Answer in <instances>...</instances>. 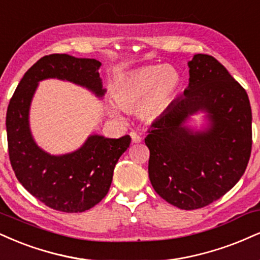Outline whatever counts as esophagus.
I'll list each match as a JSON object with an SVG mask.
<instances>
[{
	"mask_svg": "<svg viewBox=\"0 0 260 260\" xmlns=\"http://www.w3.org/2000/svg\"><path fill=\"white\" fill-rule=\"evenodd\" d=\"M129 136H131V138H132V143H140V142H142V137H140L138 133L131 132Z\"/></svg>",
	"mask_w": 260,
	"mask_h": 260,
	"instance_id": "obj_1",
	"label": "esophagus"
}]
</instances>
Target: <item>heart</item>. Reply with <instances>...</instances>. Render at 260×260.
I'll return each instance as SVG.
<instances>
[{"label":"heart","instance_id":"b5f03b06","mask_svg":"<svg viewBox=\"0 0 260 260\" xmlns=\"http://www.w3.org/2000/svg\"><path fill=\"white\" fill-rule=\"evenodd\" d=\"M180 84V75L171 65L146 67L128 75L115 89L114 99L123 110L142 108L143 117L154 118L168 108ZM111 112L117 115L116 109Z\"/></svg>","mask_w":260,"mask_h":260}]
</instances>
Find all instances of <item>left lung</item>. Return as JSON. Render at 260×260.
<instances>
[{
  "label": "left lung",
  "mask_w": 260,
  "mask_h": 260,
  "mask_svg": "<svg viewBox=\"0 0 260 260\" xmlns=\"http://www.w3.org/2000/svg\"><path fill=\"white\" fill-rule=\"evenodd\" d=\"M190 83L149 128V178L155 191L181 209L219 200L245 173L252 151V110L247 92L217 59L195 54ZM199 110L211 128L193 134L182 126Z\"/></svg>",
  "instance_id": "left-lung-1"
}]
</instances>
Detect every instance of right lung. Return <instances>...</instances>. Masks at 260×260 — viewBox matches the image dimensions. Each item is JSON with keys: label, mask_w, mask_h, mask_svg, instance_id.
<instances>
[{"label": "right lung", "mask_w": 260, "mask_h": 260, "mask_svg": "<svg viewBox=\"0 0 260 260\" xmlns=\"http://www.w3.org/2000/svg\"><path fill=\"white\" fill-rule=\"evenodd\" d=\"M100 61L68 54H49L25 73L6 116L8 155L15 177L31 195L55 211L79 213L94 207L110 189L114 168L128 149L131 137L109 139L90 136L71 154L52 156L34 142L29 129V106L37 82L55 77L87 87L104 95Z\"/></svg>", "instance_id": "1"}]
</instances>
